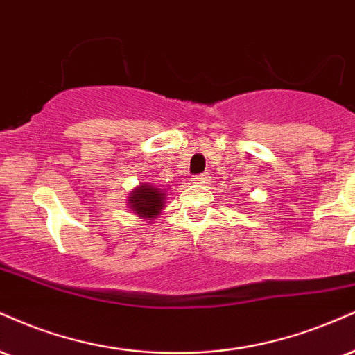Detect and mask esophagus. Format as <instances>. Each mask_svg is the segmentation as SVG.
I'll return each instance as SVG.
<instances>
[{"label":"esophagus","instance_id":"1","mask_svg":"<svg viewBox=\"0 0 355 355\" xmlns=\"http://www.w3.org/2000/svg\"><path fill=\"white\" fill-rule=\"evenodd\" d=\"M208 182H210V175L208 173H200L193 178V183H196V185H205Z\"/></svg>","mask_w":355,"mask_h":355}]
</instances>
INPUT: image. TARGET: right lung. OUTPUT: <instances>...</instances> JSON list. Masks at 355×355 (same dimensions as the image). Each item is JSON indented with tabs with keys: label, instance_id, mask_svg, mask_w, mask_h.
<instances>
[{
	"label": "right lung",
	"instance_id": "obj_1",
	"mask_svg": "<svg viewBox=\"0 0 355 355\" xmlns=\"http://www.w3.org/2000/svg\"><path fill=\"white\" fill-rule=\"evenodd\" d=\"M164 193L152 185H142L135 189L129 196L132 211L142 218H155L164 207Z\"/></svg>",
	"mask_w": 355,
	"mask_h": 355
}]
</instances>
